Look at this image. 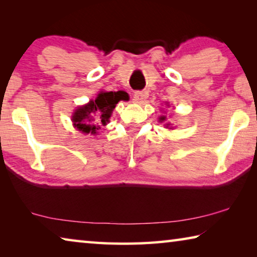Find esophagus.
Instances as JSON below:
<instances>
[{
  "instance_id": "1",
  "label": "esophagus",
  "mask_w": 257,
  "mask_h": 257,
  "mask_svg": "<svg viewBox=\"0 0 257 257\" xmlns=\"http://www.w3.org/2000/svg\"><path fill=\"white\" fill-rule=\"evenodd\" d=\"M145 97H146V95L144 92H139L138 90V92H135V94H134V99L137 103H142L145 99Z\"/></svg>"
}]
</instances>
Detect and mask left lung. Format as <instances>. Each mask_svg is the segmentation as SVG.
Masks as SVG:
<instances>
[{"instance_id": "1", "label": "left lung", "mask_w": 257, "mask_h": 257, "mask_svg": "<svg viewBox=\"0 0 257 257\" xmlns=\"http://www.w3.org/2000/svg\"><path fill=\"white\" fill-rule=\"evenodd\" d=\"M160 120H161V121H163V120H165V118H164V116H162V118H161Z\"/></svg>"}]
</instances>
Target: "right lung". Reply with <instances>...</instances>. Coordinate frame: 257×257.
<instances>
[{"label":"right lung","instance_id":"1","mask_svg":"<svg viewBox=\"0 0 257 257\" xmlns=\"http://www.w3.org/2000/svg\"><path fill=\"white\" fill-rule=\"evenodd\" d=\"M121 99H128L125 92H105L97 95L95 101L78 107L72 115L75 127L86 134H96L101 125H105L112 114L115 104Z\"/></svg>","mask_w":257,"mask_h":257}]
</instances>
